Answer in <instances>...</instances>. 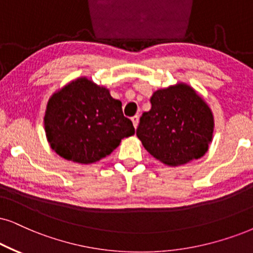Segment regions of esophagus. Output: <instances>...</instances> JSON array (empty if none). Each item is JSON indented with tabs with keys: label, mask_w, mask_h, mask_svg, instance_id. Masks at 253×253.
Segmentation results:
<instances>
[{
	"label": "esophagus",
	"mask_w": 253,
	"mask_h": 253,
	"mask_svg": "<svg viewBox=\"0 0 253 253\" xmlns=\"http://www.w3.org/2000/svg\"><path fill=\"white\" fill-rule=\"evenodd\" d=\"M132 123H133L134 128L136 129L137 125H139V117H137V116H134V117H132Z\"/></svg>",
	"instance_id": "esophagus-1"
}]
</instances>
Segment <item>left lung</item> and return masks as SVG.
Returning a JSON list of instances; mask_svg holds the SVG:
<instances>
[{
    "mask_svg": "<svg viewBox=\"0 0 253 253\" xmlns=\"http://www.w3.org/2000/svg\"><path fill=\"white\" fill-rule=\"evenodd\" d=\"M152 107L140 118L136 135L160 162L176 167L200 159L212 141L215 120L211 108L185 83L160 88Z\"/></svg>",
    "mask_w": 253,
    "mask_h": 253,
    "instance_id": "left-lung-1",
    "label": "left lung"
}]
</instances>
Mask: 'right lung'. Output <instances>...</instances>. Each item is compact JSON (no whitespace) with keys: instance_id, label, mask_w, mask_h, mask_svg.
<instances>
[{"instance_id":"add662e5","label":"right lung","mask_w":253,"mask_h":253,"mask_svg":"<svg viewBox=\"0 0 253 253\" xmlns=\"http://www.w3.org/2000/svg\"><path fill=\"white\" fill-rule=\"evenodd\" d=\"M44 129L53 152L81 165L106 158L135 132L132 121L124 117L121 101L87 77L73 79L51 94Z\"/></svg>"}]
</instances>
